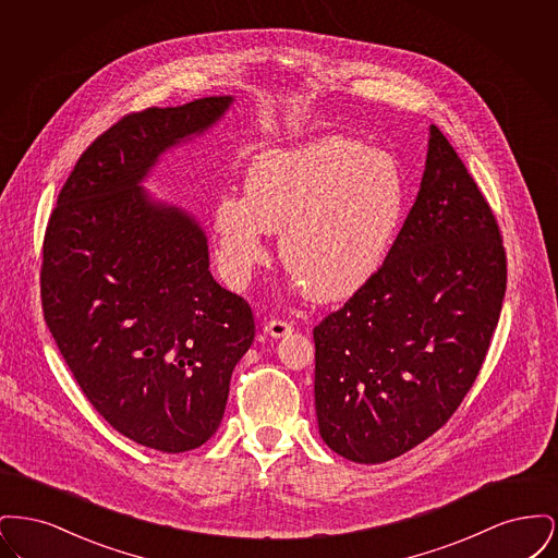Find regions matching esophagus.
Returning a JSON list of instances; mask_svg holds the SVG:
<instances>
[{
  "label": "esophagus",
  "instance_id": "esophagus-1",
  "mask_svg": "<svg viewBox=\"0 0 558 558\" xmlns=\"http://www.w3.org/2000/svg\"><path fill=\"white\" fill-rule=\"evenodd\" d=\"M264 332L269 335L271 339H282V337L291 335L292 324L284 322V319H269V322H266V326H264Z\"/></svg>",
  "mask_w": 558,
  "mask_h": 558
}]
</instances>
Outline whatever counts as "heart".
I'll return each instance as SVG.
<instances>
[{
    "mask_svg": "<svg viewBox=\"0 0 558 558\" xmlns=\"http://www.w3.org/2000/svg\"><path fill=\"white\" fill-rule=\"evenodd\" d=\"M408 205L399 160L349 135H324L266 150L244 173V196H221L213 213L219 266L244 284L278 234L282 266L322 303L362 291L385 264Z\"/></svg>",
    "mask_w": 558,
    "mask_h": 558,
    "instance_id": "heart-1",
    "label": "heart"
}]
</instances>
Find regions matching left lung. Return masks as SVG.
Listing matches in <instances>:
<instances>
[{"label":"left lung","mask_w":558,"mask_h":558,"mask_svg":"<svg viewBox=\"0 0 558 558\" xmlns=\"http://www.w3.org/2000/svg\"><path fill=\"white\" fill-rule=\"evenodd\" d=\"M505 291L496 217L430 125L421 190L385 264L314 328L324 444L378 464L446 425L477 378Z\"/></svg>","instance_id":"8db88e82"}]
</instances>
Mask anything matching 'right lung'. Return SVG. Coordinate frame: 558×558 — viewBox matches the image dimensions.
<instances>
[{"label":"right lung","instance_id":"add662e5","mask_svg":"<svg viewBox=\"0 0 558 558\" xmlns=\"http://www.w3.org/2000/svg\"><path fill=\"white\" fill-rule=\"evenodd\" d=\"M232 102L123 117L81 155L44 240V316L81 391L121 435L167 453L211 439L255 322L213 280L196 217L142 184Z\"/></svg>","mask_w":558,"mask_h":558}]
</instances>
